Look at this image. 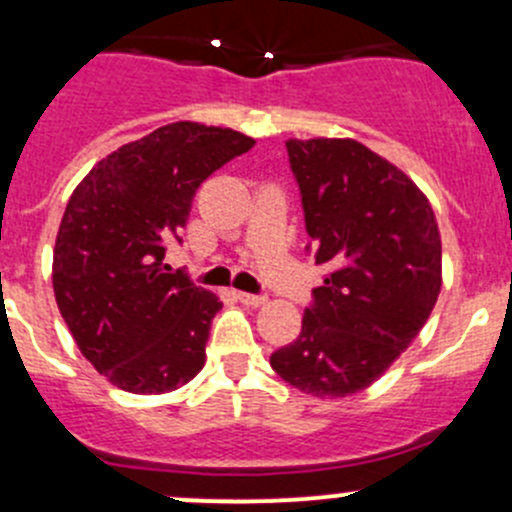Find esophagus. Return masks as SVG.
Listing matches in <instances>:
<instances>
[{
  "label": "esophagus",
  "mask_w": 512,
  "mask_h": 512,
  "mask_svg": "<svg viewBox=\"0 0 512 512\" xmlns=\"http://www.w3.org/2000/svg\"><path fill=\"white\" fill-rule=\"evenodd\" d=\"M240 297L242 304H247V307H262V304L267 302V297H262V294H250V292H240L237 294Z\"/></svg>",
  "instance_id": "1"
}]
</instances>
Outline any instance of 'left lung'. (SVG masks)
Listing matches in <instances>:
<instances>
[{"label":"left lung","mask_w":512,"mask_h":512,"mask_svg":"<svg viewBox=\"0 0 512 512\" xmlns=\"http://www.w3.org/2000/svg\"><path fill=\"white\" fill-rule=\"evenodd\" d=\"M287 153L314 260L327 275L312 289L299 337L270 364L304 394L352 396L431 317L441 292L436 215L404 170L352 138H289Z\"/></svg>","instance_id":"obj_1"}]
</instances>
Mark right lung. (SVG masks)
Returning <instances> with one entry per match:
<instances>
[{
	"label": "right lung",
	"instance_id": "1",
	"mask_svg": "<svg viewBox=\"0 0 512 512\" xmlns=\"http://www.w3.org/2000/svg\"><path fill=\"white\" fill-rule=\"evenodd\" d=\"M255 146L232 128L178 121L113 151L76 185L54 247V294L81 354L113 386L165 394L205 364L223 302L170 272L195 190Z\"/></svg>",
	"mask_w": 512,
	"mask_h": 512
}]
</instances>
